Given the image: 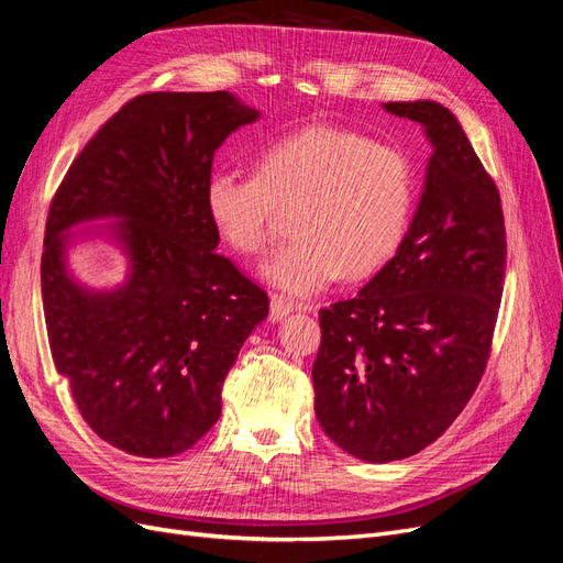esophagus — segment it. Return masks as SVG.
I'll list each match as a JSON object with an SVG mask.
<instances>
[{
	"mask_svg": "<svg viewBox=\"0 0 563 563\" xmlns=\"http://www.w3.org/2000/svg\"><path fill=\"white\" fill-rule=\"evenodd\" d=\"M312 312L310 302H294L284 296H272L269 298V321H282L291 312Z\"/></svg>",
	"mask_w": 563,
	"mask_h": 563,
	"instance_id": "esophagus-1",
	"label": "esophagus"
}]
</instances>
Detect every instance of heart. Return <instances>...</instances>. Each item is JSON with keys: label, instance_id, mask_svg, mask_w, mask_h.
Masks as SVG:
<instances>
[{"label": "heart", "instance_id": "obj_1", "mask_svg": "<svg viewBox=\"0 0 563 563\" xmlns=\"http://www.w3.org/2000/svg\"><path fill=\"white\" fill-rule=\"evenodd\" d=\"M298 201V236L269 253L261 277L288 296L310 298L345 272L368 277L395 258L413 216V168L397 147L314 124L267 143L255 176L220 168L203 185L216 234L244 255L267 246L277 207Z\"/></svg>", "mask_w": 563, "mask_h": 563}]
</instances>
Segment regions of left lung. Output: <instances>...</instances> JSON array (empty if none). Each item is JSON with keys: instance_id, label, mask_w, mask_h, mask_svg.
I'll use <instances>...</instances> for the list:
<instances>
[{"instance_id": "8db88e82", "label": "left lung", "mask_w": 563, "mask_h": 563, "mask_svg": "<svg viewBox=\"0 0 563 563\" xmlns=\"http://www.w3.org/2000/svg\"><path fill=\"white\" fill-rule=\"evenodd\" d=\"M383 108L428 135L422 195L395 258L319 312L312 366L321 430L366 463L416 455L463 411L488 362L507 265L498 187L455 114L434 100Z\"/></svg>"}]
</instances>
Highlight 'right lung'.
Listing matches in <instances>:
<instances>
[{"label":"right lung","instance_id":"right-lung-1","mask_svg":"<svg viewBox=\"0 0 563 563\" xmlns=\"http://www.w3.org/2000/svg\"><path fill=\"white\" fill-rule=\"evenodd\" d=\"M261 112L230 91L143 93L79 152L51 201L42 300L51 356L81 418L110 446L172 457L220 418V391L267 317L263 288L216 253L203 185L216 150ZM108 219L125 282L100 289L69 267L71 228ZM91 234V232H79Z\"/></svg>","mask_w":563,"mask_h":563}]
</instances>
